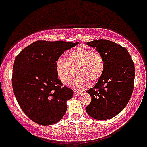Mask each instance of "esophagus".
<instances>
[{
	"mask_svg": "<svg viewBox=\"0 0 147 147\" xmlns=\"http://www.w3.org/2000/svg\"><path fill=\"white\" fill-rule=\"evenodd\" d=\"M80 94H81V93H80V92H75V93H74V96H76V97H78Z\"/></svg>",
	"mask_w": 147,
	"mask_h": 147,
	"instance_id": "1",
	"label": "esophagus"
}]
</instances>
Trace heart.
Instances as JSON below:
<instances>
[{"label": "heart", "mask_w": 147, "mask_h": 147, "mask_svg": "<svg viewBox=\"0 0 147 147\" xmlns=\"http://www.w3.org/2000/svg\"><path fill=\"white\" fill-rule=\"evenodd\" d=\"M58 77L63 84L69 86L75 75L73 83L75 88L84 89L89 82H97L102 77L105 70L103 56L97 51L80 47L72 50L67 54V59L60 57L56 61Z\"/></svg>", "instance_id": "heart-1"}]
</instances>
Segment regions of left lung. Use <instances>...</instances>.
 Wrapping results in <instances>:
<instances>
[{
	"instance_id": "8db88e82",
	"label": "left lung",
	"mask_w": 147,
	"mask_h": 147,
	"mask_svg": "<svg viewBox=\"0 0 147 147\" xmlns=\"http://www.w3.org/2000/svg\"><path fill=\"white\" fill-rule=\"evenodd\" d=\"M103 56L105 70L96 84L86 92L91 102L87 114L97 120H107L127 105L134 88L135 66L128 50L114 42L97 40L86 42Z\"/></svg>"
}]
</instances>
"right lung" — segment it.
<instances>
[{
	"mask_svg": "<svg viewBox=\"0 0 147 147\" xmlns=\"http://www.w3.org/2000/svg\"><path fill=\"white\" fill-rule=\"evenodd\" d=\"M78 42L38 40L25 47L14 59L12 88L21 109L42 125L59 122L74 92L59 80L56 61Z\"/></svg>",
	"mask_w": 147,
	"mask_h": 147,
	"instance_id": "right-lung-1",
	"label": "right lung"
}]
</instances>
